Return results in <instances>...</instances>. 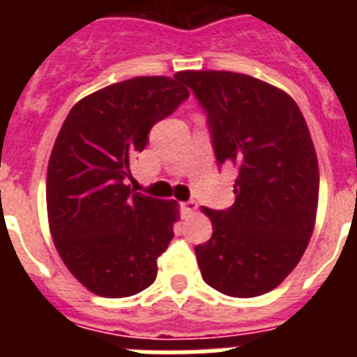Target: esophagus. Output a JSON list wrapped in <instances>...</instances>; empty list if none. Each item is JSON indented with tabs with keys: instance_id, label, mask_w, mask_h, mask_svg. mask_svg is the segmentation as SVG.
Masks as SVG:
<instances>
[{
	"instance_id": "34e87169",
	"label": "esophagus",
	"mask_w": 357,
	"mask_h": 357,
	"mask_svg": "<svg viewBox=\"0 0 357 357\" xmlns=\"http://www.w3.org/2000/svg\"><path fill=\"white\" fill-rule=\"evenodd\" d=\"M179 207H181V215H183V217H190V215H192V213L198 209L196 202H192V200L181 202V204H179Z\"/></svg>"
}]
</instances>
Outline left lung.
Listing matches in <instances>:
<instances>
[{
	"label": "left lung",
	"mask_w": 357,
	"mask_h": 357,
	"mask_svg": "<svg viewBox=\"0 0 357 357\" xmlns=\"http://www.w3.org/2000/svg\"><path fill=\"white\" fill-rule=\"evenodd\" d=\"M207 114L218 165L237 168L229 209L202 207L213 237L195 248L218 293L252 298L298 265L315 228L319 162L310 129L287 92L235 72H178Z\"/></svg>",
	"instance_id": "8db88e82"
}]
</instances>
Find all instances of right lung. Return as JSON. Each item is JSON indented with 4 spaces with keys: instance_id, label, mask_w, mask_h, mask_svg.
Listing matches in <instances>:
<instances>
[{
    "instance_id": "obj_1",
    "label": "right lung",
    "mask_w": 357,
    "mask_h": 357,
    "mask_svg": "<svg viewBox=\"0 0 357 357\" xmlns=\"http://www.w3.org/2000/svg\"><path fill=\"white\" fill-rule=\"evenodd\" d=\"M187 98L176 77H133L79 100L59 131L47 162V220L61 259L91 293L123 298L155 282L178 202L135 192L129 165L153 123Z\"/></svg>"
}]
</instances>
